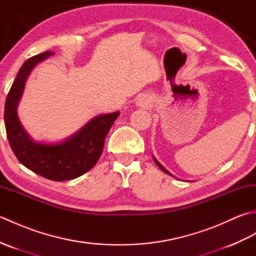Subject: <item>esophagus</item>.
<instances>
[{
  "label": "esophagus",
  "mask_w": 256,
  "mask_h": 256,
  "mask_svg": "<svg viewBox=\"0 0 256 256\" xmlns=\"http://www.w3.org/2000/svg\"><path fill=\"white\" fill-rule=\"evenodd\" d=\"M152 101H153V96L148 94H143L138 98L136 104L138 106H148Z\"/></svg>",
  "instance_id": "esophagus-1"
}]
</instances>
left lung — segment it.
<instances>
[{
  "instance_id": "left-lung-1",
  "label": "left lung",
  "mask_w": 256,
  "mask_h": 256,
  "mask_svg": "<svg viewBox=\"0 0 256 256\" xmlns=\"http://www.w3.org/2000/svg\"><path fill=\"white\" fill-rule=\"evenodd\" d=\"M154 162H155V164H156L157 166H158V167L160 168V170H162V172H164L168 174V175H170V176H172V174H170V172H167V170H165V168H164V167H162V165L160 164V162H157V160H156V158H154Z\"/></svg>"
}]
</instances>
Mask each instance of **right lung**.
<instances>
[{
  "label": "right lung",
  "mask_w": 256,
  "mask_h": 256,
  "mask_svg": "<svg viewBox=\"0 0 256 256\" xmlns=\"http://www.w3.org/2000/svg\"><path fill=\"white\" fill-rule=\"evenodd\" d=\"M52 55V52L38 54L27 59L20 67L5 101L4 122L10 148L20 164L50 180L64 182L84 175L94 167L102 154L106 135L120 112L96 116L62 143L42 144L32 140L22 128L16 108L30 70Z\"/></svg>",
  "instance_id": "add662e5"
}]
</instances>
